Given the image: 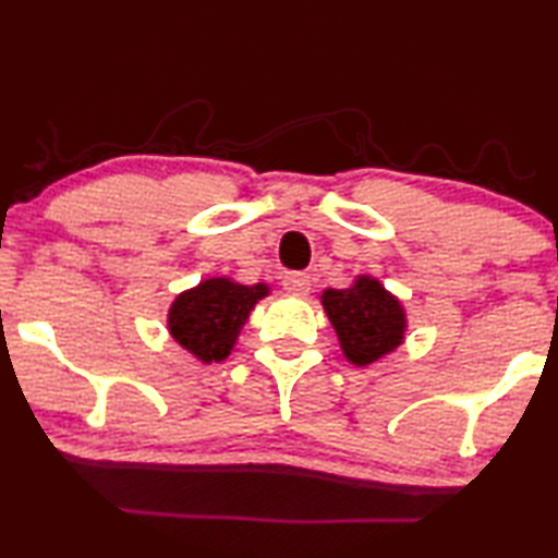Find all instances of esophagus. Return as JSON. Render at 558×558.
Listing matches in <instances>:
<instances>
[{"label":"esophagus","instance_id":"34e87169","mask_svg":"<svg viewBox=\"0 0 558 558\" xmlns=\"http://www.w3.org/2000/svg\"><path fill=\"white\" fill-rule=\"evenodd\" d=\"M282 288L292 292V295H307L310 276L307 272H286V278H282Z\"/></svg>","mask_w":558,"mask_h":558}]
</instances>
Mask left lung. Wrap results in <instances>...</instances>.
Listing matches in <instances>:
<instances>
[{"label":"left lung","mask_w":558,"mask_h":558,"mask_svg":"<svg viewBox=\"0 0 558 558\" xmlns=\"http://www.w3.org/2000/svg\"><path fill=\"white\" fill-rule=\"evenodd\" d=\"M323 307L344 356L356 366L379 362L403 342V305L376 278L359 276L352 288L325 290Z\"/></svg>","instance_id":"obj_1"}]
</instances>
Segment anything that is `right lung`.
I'll list each match as a JSON object with an SVG mask.
<instances>
[{
  "mask_svg": "<svg viewBox=\"0 0 558 558\" xmlns=\"http://www.w3.org/2000/svg\"><path fill=\"white\" fill-rule=\"evenodd\" d=\"M268 295L266 282L241 286L231 278L202 280L177 295L167 315L169 335L199 362H223L256 302Z\"/></svg>",
  "mask_w": 558,
  "mask_h": 558,
  "instance_id": "obj_1",
  "label": "right lung"
}]
</instances>
